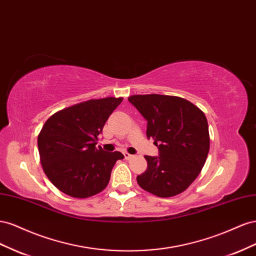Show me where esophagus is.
Returning <instances> with one entry per match:
<instances>
[{"label": "esophagus", "instance_id": "esophagus-1", "mask_svg": "<svg viewBox=\"0 0 256 256\" xmlns=\"http://www.w3.org/2000/svg\"><path fill=\"white\" fill-rule=\"evenodd\" d=\"M123 156H124V158H126V160H130L134 156L132 154H130V153H128V152H123Z\"/></svg>", "mask_w": 256, "mask_h": 256}]
</instances>
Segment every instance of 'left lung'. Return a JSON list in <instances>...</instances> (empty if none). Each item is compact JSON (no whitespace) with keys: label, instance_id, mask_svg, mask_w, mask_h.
Returning a JSON list of instances; mask_svg holds the SVG:
<instances>
[{"label":"left lung","instance_id":"obj_1","mask_svg":"<svg viewBox=\"0 0 256 256\" xmlns=\"http://www.w3.org/2000/svg\"><path fill=\"white\" fill-rule=\"evenodd\" d=\"M128 102L147 120V137L158 149V156H144L148 167L137 176L138 184L158 197L184 192L200 174L209 152L205 114L178 96H132Z\"/></svg>","mask_w":256,"mask_h":256}]
</instances>
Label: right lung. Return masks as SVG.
<instances>
[{"mask_svg":"<svg viewBox=\"0 0 256 256\" xmlns=\"http://www.w3.org/2000/svg\"><path fill=\"white\" fill-rule=\"evenodd\" d=\"M122 98L90 100L56 112L38 140L40 163L61 192L76 198L96 195L107 186L112 167L124 156L96 147L98 135Z\"/></svg>","mask_w":256,"mask_h":256,"instance_id":"right-lung-1","label":"right lung"}]
</instances>
